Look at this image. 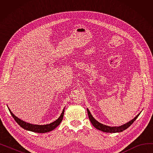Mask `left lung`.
Masks as SVG:
<instances>
[{
  "label": "left lung",
  "instance_id": "left-lung-1",
  "mask_svg": "<svg viewBox=\"0 0 153 153\" xmlns=\"http://www.w3.org/2000/svg\"><path fill=\"white\" fill-rule=\"evenodd\" d=\"M87 110L88 116H89L90 121L92 123V124L93 125V126L95 128H97V129H98V130H99L102 131H103V132H106V133H117V132H122V131L125 130L126 129H127L128 127L132 125V123L135 121L136 119L138 117V116L140 114V113L137 116L135 117L133 120H131V121H130L129 122H128L126 124H124V125H123L122 126H120L112 127V126H109L103 125V124L98 122L97 120H96L92 117V115H91V112L89 111V109L87 108Z\"/></svg>",
  "mask_w": 153,
  "mask_h": 153
}]
</instances>
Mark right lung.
Masks as SVG:
<instances>
[{"instance_id":"obj_1","label":"right lung","mask_w":153,"mask_h":153,"mask_svg":"<svg viewBox=\"0 0 153 153\" xmlns=\"http://www.w3.org/2000/svg\"><path fill=\"white\" fill-rule=\"evenodd\" d=\"M64 108L62 110V114L61 116L56 120V121L53 122V123L50 124H47L45 125H32L28 123H27L25 122H23V120H21L19 118H17L16 116H15L12 112L10 111V110L9 108V110L10 111V113L11 115L13 117L14 120H15V122H17L22 128H23V129L31 131L35 133H47L49 132L50 131L53 130L54 129L57 127L61 122L63 118V115H64Z\"/></svg>"}]
</instances>
